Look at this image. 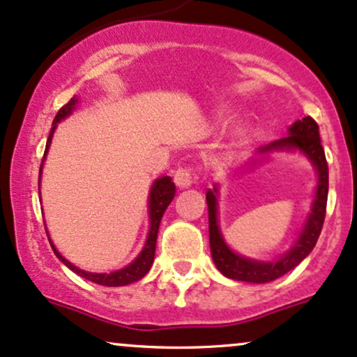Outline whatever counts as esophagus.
I'll return each instance as SVG.
<instances>
[{
    "instance_id": "esophagus-1",
    "label": "esophagus",
    "mask_w": 357,
    "mask_h": 357,
    "mask_svg": "<svg viewBox=\"0 0 357 357\" xmlns=\"http://www.w3.org/2000/svg\"><path fill=\"white\" fill-rule=\"evenodd\" d=\"M194 168L190 167H180L177 172H175L174 175V182L175 185L178 187V189H189L192 185V182H194Z\"/></svg>"
}]
</instances>
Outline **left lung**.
I'll return each instance as SVG.
<instances>
[{
	"label": "left lung",
	"mask_w": 357,
	"mask_h": 357,
	"mask_svg": "<svg viewBox=\"0 0 357 357\" xmlns=\"http://www.w3.org/2000/svg\"><path fill=\"white\" fill-rule=\"evenodd\" d=\"M298 150L308 158L312 167L317 172V187H315V195L312 200L310 212H308L305 222H303L302 231L298 238L295 239L294 246L273 261H259V259L246 258L231 250L227 243L224 241V236L219 229L218 219V187L209 189L206 194L207 209H209V243L211 253L214 265L227 278L236 280V282L248 283H268L280 278L295 266L300 265L303 259L310 255L317 243L320 231H322L324 219H326L327 207V194H329V167H327L326 153L320 145L319 125L310 118L298 119L294 125L288 128V136L280 138L270 145L261 146L258 155H268L271 151H294Z\"/></svg>",
	"instance_id": "8db88e82"
}]
</instances>
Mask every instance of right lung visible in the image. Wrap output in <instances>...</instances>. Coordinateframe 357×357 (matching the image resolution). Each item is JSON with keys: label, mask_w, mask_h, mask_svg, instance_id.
Wrapping results in <instances>:
<instances>
[{"label": "right lung", "mask_w": 357, "mask_h": 357, "mask_svg": "<svg viewBox=\"0 0 357 357\" xmlns=\"http://www.w3.org/2000/svg\"><path fill=\"white\" fill-rule=\"evenodd\" d=\"M77 104H79V98H75L74 96V98H72L70 101L66 104V106L60 107L57 116H55L54 123H52L49 139H47V146H45V153H43L42 165H40V177H42L43 162H45L47 151H49V148H50L52 136H54V131H55V128H57V123H60L62 119H66L67 116H70L72 113H74V109ZM175 190L177 189H175V183L172 182L170 177H160L155 180L153 185H151V189H150V195H148V218H150V229H148L145 246H143V250L139 251V255L136 256L133 261H131L128 266L121 268V270L111 271V273H91V271H84V270H81V268L74 266L70 261H67V259L59 253L57 248H55V244L52 243L49 232H47L52 250H54L55 256H57L60 261L69 268V270L74 271V273H77L79 276H82V278L89 280V282L98 283V285L125 287V285H130V283H133V282H138V280H142L143 276L150 271L151 265H153L160 221H162L167 207L170 206V202L174 200Z\"/></svg>", "instance_id": "add662e5"}]
</instances>
